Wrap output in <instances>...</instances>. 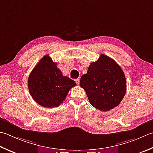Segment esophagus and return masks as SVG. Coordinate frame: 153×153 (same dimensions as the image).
Listing matches in <instances>:
<instances>
[{"label":"esophagus","mask_w":153,"mask_h":153,"mask_svg":"<svg viewBox=\"0 0 153 153\" xmlns=\"http://www.w3.org/2000/svg\"><path fill=\"white\" fill-rule=\"evenodd\" d=\"M75 81H76V83H77V85H79V81H80L79 78H77V79H76L75 80Z\"/></svg>","instance_id":"1"}]
</instances>
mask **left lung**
Returning a JSON list of instances; mask_svg holds the SVG:
<instances>
[{
    "label": "left lung",
    "mask_w": 153,
    "mask_h": 153,
    "mask_svg": "<svg viewBox=\"0 0 153 153\" xmlns=\"http://www.w3.org/2000/svg\"><path fill=\"white\" fill-rule=\"evenodd\" d=\"M79 85L92 106L108 111L119 105L127 89L126 78L121 67L109 57L101 54L81 77Z\"/></svg>",
    "instance_id": "obj_1"
}]
</instances>
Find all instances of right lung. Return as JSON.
<instances>
[{"mask_svg":"<svg viewBox=\"0 0 153 153\" xmlns=\"http://www.w3.org/2000/svg\"><path fill=\"white\" fill-rule=\"evenodd\" d=\"M76 85L73 79L63 76L49 55L40 59L28 79L29 92L33 100L48 108L60 105L70 89Z\"/></svg>","mask_w":153,"mask_h":153,"instance_id":"obj_1","label":"right lung"}]
</instances>
